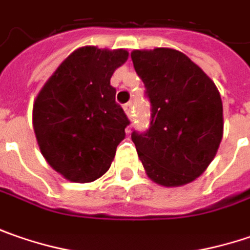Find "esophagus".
<instances>
[{
	"label": "esophagus",
	"mask_w": 250,
	"mask_h": 250,
	"mask_svg": "<svg viewBox=\"0 0 250 250\" xmlns=\"http://www.w3.org/2000/svg\"><path fill=\"white\" fill-rule=\"evenodd\" d=\"M123 107H125V114H127L128 117H131V116H133V104H131V102H127Z\"/></svg>",
	"instance_id": "esophagus-1"
}]
</instances>
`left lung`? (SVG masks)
I'll return each instance as SVG.
<instances>
[{
    "label": "left lung",
    "instance_id": "obj_1",
    "mask_svg": "<svg viewBox=\"0 0 250 250\" xmlns=\"http://www.w3.org/2000/svg\"><path fill=\"white\" fill-rule=\"evenodd\" d=\"M131 60L151 104L144 133L133 131L149 179L182 186L210 165L223 138V102L214 82L178 50H134Z\"/></svg>",
    "mask_w": 250,
    "mask_h": 250
}]
</instances>
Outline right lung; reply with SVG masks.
<instances>
[{
	"label": "right lung",
	"mask_w": 250,
	"mask_h": 250,
	"mask_svg": "<svg viewBox=\"0 0 250 250\" xmlns=\"http://www.w3.org/2000/svg\"><path fill=\"white\" fill-rule=\"evenodd\" d=\"M128 57L123 49L86 46L71 53L33 104V128L50 167L77 183L101 178L125 138L128 117L110 85Z\"/></svg>",
	"instance_id": "1"
}]
</instances>
